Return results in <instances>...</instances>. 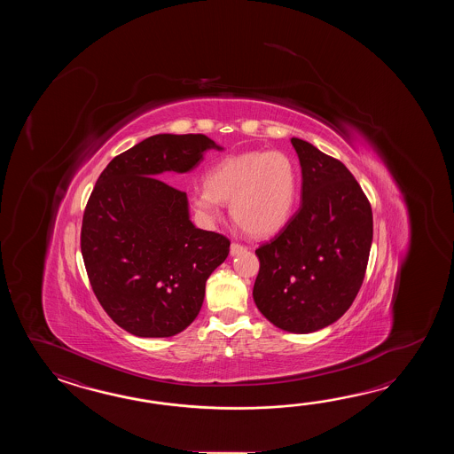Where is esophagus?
Returning <instances> with one entry per match:
<instances>
[{
    "instance_id": "obj_1",
    "label": "esophagus",
    "mask_w": 454,
    "mask_h": 454,
    "mask_svg": "<svg viewBox=\"0 0 454 454\" xmlns=\"http://www.w3.org/2000/svg\"><path fill=\"white\" fill-rule=\"evenodd\" d=\"M245 251H247V247H245V245H240V243H237V241H231V256H237V254H241V253H245Z\"/></svg>"
}]
</instances>
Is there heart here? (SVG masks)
I'll use <instances>...</instances> for the list:
<instances>
[{"mask_svg": "<svg viewBox=\"0 0 454 454\" xmlns=\"http://www.w3.org/2000/svg\"><path fill=\"white\" fill-rule=\"evenodd\" d=\"M299 193V168L282 151H247L225 155L206 172V186L190 200L206 219H219L231 203L233 221L253 237L279 231L292 215Z\"/></svg>", "mask_w": 454, "mask_h": 454, "instance_id": "1", "label": "heart"}]
</instances>
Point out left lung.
I'll use <instances>...</instances> for the list:
<instances>
[{"instance_id":"1","label":"left lung","mask_w":454,"mask_h":454,"mask_svg":"<svg viewBox=\"0 0 454 454\" xmlns=\"http://www.w3.org/2000/svg\"><path fill=\"white\" fill-rule=\"evenodd\" d=\"M301 204L284 229L256 250L253 299L278 328L307 334L338 321L367 270L373 214L354 175L299 137Z\"/></svg>"}]
</instances>
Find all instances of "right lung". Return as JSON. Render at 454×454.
Wrapping results in <instances>:
<instances>
[{
  "mask_svg": "<svg viewBox=\"0 0 454 454\" xmlns=\"http://www.w3.org/2000/svg\"><path fill=\"white\" fill-rule=\"evenodd\" d=\"M204 135H155L116 155L97 178L82 215L81 251L98 303L139 338H170L203 305L206 280L231 240L196 229L186 193L159 175L184 174L204 151Z\"/></svg>",
  "mask_w": 454,
  "mask_h": 454,
  "instance_id": "add662e5",
  "label": "right lung"
}]
</instances>
